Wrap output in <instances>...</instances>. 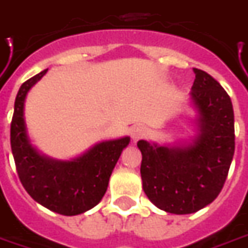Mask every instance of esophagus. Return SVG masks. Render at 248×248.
<instances>
[{
    "label": "esophagus",
    "instance_id": "esophagus-1",
    "mask_svg": "<svg viewBox=\"0 0 248 248\" xmlns=\"http://www.w3.org/2000/svg\"><path fill=\"white\" fill-rule=\"evenodd\" d=\"M146 133H148V130H146L145 126H142V124H137V126L131 127L130 137L131 140H133V142H137L138 140L145 137Z\"/></svg>",
    "mask_w": 248,
    "mask_h": 248
}]
</instances>
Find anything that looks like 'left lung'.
<instances>
[{"mask_svg": "<svg viewBox=\"0 0 248 248\" xmlns=\"http://www.w3.org/2000/svg\"><path fill=\"white\" fill-rule=\"evenodd\" d=\"M194 73L190 92L197 111L194 137L173 145L137 142L146 197L173 215L194 213L216 200L235 152L231 97L206 72L194 69Z\"/></svg>", "mask_w": 248, "mask_h": 248, "instance_id": "8db88e82", "label": "left lung"}]
</instances>
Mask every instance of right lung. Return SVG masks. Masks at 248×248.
Listing matches in <instances>:
<instances>
[{"label": "right lung", "mask_w": 248, "mask_h": 248, "mask_svg": "<svg viewBox=\"0 0 248 248\" xmlns=\"http://www.w3.org/2000/svg\"><path fill=\"white\" fill-rule=\"evenodd\" d=\"M46 70L20 87L11 124V146L20 181L35 201L63 216L81 215L96 206L107 191L112 170L130 137L108 140L70 160H55L31 144L27 133L24 104L27 93Z\"/></svg>", "instance_id": "add662e5"}]
</instances>
